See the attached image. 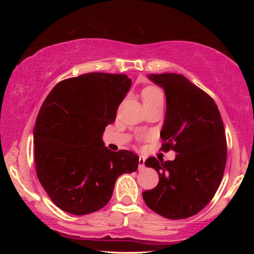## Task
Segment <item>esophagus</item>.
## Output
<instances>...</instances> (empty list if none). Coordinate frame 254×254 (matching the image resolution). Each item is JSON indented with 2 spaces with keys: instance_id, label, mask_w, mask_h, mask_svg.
<instances>
[{
  "instance_id": "esophagus-1",
  "label": "esophagus",
  "mask_w": 254,
  "mask_h": 254,
  "mask_svg": "<svg viewBox=\"0 0 254 254\" xmlns=\"http://www.w3.org/2000/svg\"><path fill=\"white\" fill-rule=\"evenodd\" d=\"M144 162H145V159L143 157H140L139 158V170H143L144 169Z\"/></svg>"
}]
</instances>
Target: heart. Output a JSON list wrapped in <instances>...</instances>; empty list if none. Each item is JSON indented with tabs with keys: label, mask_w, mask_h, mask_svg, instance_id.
I'll return each instance as SVG.
<instances>
[{
	"label": "heart",
	"mask_w": 254,
	"mask_h": 254,
	"mask_svg": "<svg viewBox=\"0 0 254 254\" xmlns=\"http://www.w3.org/2000/svg\"><path fill=\"white\" fill-rule=\"evenodd\" d=\"M142 100L143 103H150L157 100H163V95L160 88L157 86L149 85L147 87L143 88L142 91Z\"/></svg>",
	"instance_id": "obj_1"
}]
</instances>
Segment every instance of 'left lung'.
<instances>
[{"instance_id": "1", "label": "left lung", "mask_w": 254, "mask_h": 254, "mask_svg": "<svg viewBox=\"0 0 254 254\" xmlns=\"http://www.w3.org/2000/svg\"><path fill=\"white\" fill-rule=\"evenodd\" d=\"M149 78L166 93L161 150L177 154L173 161L145 160L157 170L159 183L142 197L154 213L183 220L200 212L222 182L227 157L224 124L213 98L185 76L170 72Z\"/></svg>"}]
</instances>
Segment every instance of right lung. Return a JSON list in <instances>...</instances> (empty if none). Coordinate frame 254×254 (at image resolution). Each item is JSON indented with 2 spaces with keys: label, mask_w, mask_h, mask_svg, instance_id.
<instances>
[{
  "label": "right lung",
  "mask_w": 254,
  "mask_h": 254,
  "mask_svg": "<svg viewBox=\"0 0 254 254\" xmlns=\"http://www.w3.org/2000/svg\"><path fill=\"white\" fill-rule=\"evenodd\" d=\"M131 84L124 74L89 72L59 81L42 103L33 127L37 177L60 209L96 212L120 176L137 169L136 154L111 151L102 141Z\"/></svg>",
  "instance_id": "right-lung-1"
}]
</instances>
